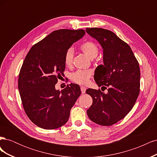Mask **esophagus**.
Here are the masks:
<instances>
[{"label": "esophagus", "mask_w": 157, "mask_h": 157, "mask_svg": "<svg viewBox=\"0 0 157 157\" xmlns=\"http://www.w3.org/2000/svg\"><path fill=\"white\" fill-rule=\"evenodd\" d=\"M80 90H81V92L82 94H84L85 92H86V88L84 87V86H81L80 87Z\"/></svg>", "instance_id": "obj_1"}]
</instances>
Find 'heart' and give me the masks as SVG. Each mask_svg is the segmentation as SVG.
I'll return each instance as SVG.
<instances>
[{
  "label": "heart",
  "mask_w": 157,
  "mask_h": 157,
  "mask_svg": "<svg viewBox=\"0 0 157 157\" xmlns=\"http://www.w3.org/2000/svg\"><path fill=\"white\" fill-rule=\"evenodd\" d=\"M80 48L84 53L87 55L90 58L94 59L98 54L99 48L98 45L94 42L88 40L80 44ZM74 58V50L72 47H69L66 50L64 56V63L67 67H71L73 64ZM92 76L91 70L79 69L71 73L70 78L75 83L78 84H86L88 83L90 78Z\"/></svg>",
  "instance_id": "heart-1"
}]
</instances>
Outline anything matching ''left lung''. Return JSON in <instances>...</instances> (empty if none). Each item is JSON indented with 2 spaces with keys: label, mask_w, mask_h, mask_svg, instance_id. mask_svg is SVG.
Returning a JSON list of instances; mask_svg holds the SVG:
<instances>
[{
  "label": "left lung",
  "mask_w": 157,
  "mask_h": 157,
  "mask_svg": "<svg viewBox=\"0 0 157 157\" xmlns=\"http://www.w3.org/2000/svg\"><path fill=\"white\" fill-rule=\"evenodd\" d=\"M86 31L103 49L104 65L97 67L95 81L99 87H109L107 94L100 89L86 90L93 99L87 114L96 124L111 126L124 118L135 105L140 90L139 63L130 46L113 32L97 27Z\"/></svg>",
  "instance_id": "8db88e82"
}]
</instances>
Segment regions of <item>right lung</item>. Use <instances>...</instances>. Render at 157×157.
Returning <instances> with one entry per match:
<instances>
[{"label":"right lung","instance_id":"add662e5","mask_svg":"<svg viewBox=\"0 0 157 157\" xmlns=\"http://www.w3.org/2000/svg\"><path fill=\"white\" fill-rule=\"evenodd\" d=\"M84 34V29L54 31L33 45L23 61L18 89L26 115L37 126L54 130L67 122L80 86L71 84L60 92L55 84L63 75L66 50Z\"/></svg>","mask_w":157,"mask_h":157}]
</instances>
